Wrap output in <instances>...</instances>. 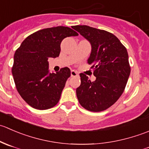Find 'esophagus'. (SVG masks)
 Masks as SVG:
<instances>
[{"instance_id":"obj_1","label":"esophagus","mask_w":149,"mask_h":149,"mask_svg":"<svg viewBox=\"0 0 149 149\" xmlns=\"http://www.w3.org/2000/svg\"><path fill=\"white\" fill-rule=\"evenodd\" d=\"M70 76H71V77H76V76H79V74H78L77 72L75 71V70H71V71H70Z\"/></svg>"}]
</instances>
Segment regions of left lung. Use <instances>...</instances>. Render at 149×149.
<instances>
[{"label":"left lung","mask_w":149,"mask_h":149,"mask_svg":"<svg viewBox=\"0 0 149 149\" xmlns=\"http://www.w3.org/2000/svg\"><path fill=\"white\" fill-rule=\"evenodd\" d=\"M90 42L91 52L88 63L94 69L91 82L80 73L81 85L76 88L80 104L91 112H102L114 104L124 91L130 73L127 49L112 33L86 25L73 26Z\"/></svg>","instance_id":"left-lung-1"}]
</instances>
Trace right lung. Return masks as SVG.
Listing matches in <instances>:
<instances>
[{
    "label": "right lung",
    "instance_id": "obj_1",
    "mask_svg": "<svg viewBox=\"0 0 149 149\" xmlns=\"http://www.w3.org/2000/svg\"><path fill=\"white\" fill-rule=\"evenodd\" d=\"M77 35L67 26L43 29L28 36L16 50L12 75L18 92L31 107L44 110L59 102L70 70L65 67L49 73L48 58L59 56L64 38Z\"/></svg>",
    "mask_w": 149,
    "mask_h": 149
}]
</instances>
